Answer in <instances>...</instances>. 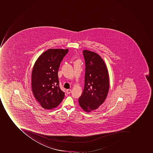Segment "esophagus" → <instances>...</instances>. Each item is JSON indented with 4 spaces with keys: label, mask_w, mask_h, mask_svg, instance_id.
Masks as SVG:
<instances>
[{
    "label": "esophagus",
    "mask_w": 153,
    "mask_h": 153,
    "mask_svg": "<svg viewBox=\"0 0 153 153\" xmlns=\"http://www.w3.org/2000/svg\"><path fill=\"white\" fill-rule=\"evenodd\" d=\"M71 92H72V90H70V89H68V90H66V93L67 94H71Z\"/></svg>",
    "instance_id": "esophagus-1"
}]
</instances>
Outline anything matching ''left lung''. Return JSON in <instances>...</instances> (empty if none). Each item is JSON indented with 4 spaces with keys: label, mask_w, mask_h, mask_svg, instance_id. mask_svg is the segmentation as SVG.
<instances>
[{
    "label": "left lung",
    "mask_w": 153,
    "mask_h": 153,
    "mask_svg": "<svg viewBox=\"0 0 153 153\" xmlns=\"http://www.w3.org/2000/svg\"><path fill=\"white\" fill-rule=\"evenodd\" d=\"M85 59V85L78 99L80 106L90 112L99 108L105 101L109 91L108 69L101 57L87 50L83 51Z\"/></svg>",
    "instance_id": "obj_1"
}]
</instances>
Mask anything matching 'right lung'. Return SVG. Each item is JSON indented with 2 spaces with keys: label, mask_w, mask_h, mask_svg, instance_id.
Segmentation results:
<instances>
[{
  "label": "right lung",
  "mask_w": 153,
  "mask_h": 153,
  "mask_svg": "<svg viewBox=\"0 0 153 153\" xmlns=\"http://www.w3.org/2000/svg\"><path fill=\"white\" fill-rule=\"evenodd\" d=\"M68 49H49L36 60L31 74V87L35 98L45 109H53L64 97L59 87L58 70Z\"/></svg>",
  "instance_id": "1"
}]
</instances>
